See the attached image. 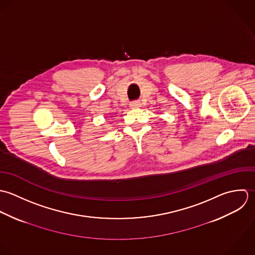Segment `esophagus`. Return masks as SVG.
Here are the masks:
<instances>
[{"label":"esophagus","instance_id":"1","mask_svg":"<svg viewBox=\"0 0 255 255\" xmlns=\"http://www.w3.org/2000/svg\"><path fill=\"white\" fill-rule=\"evenodd\" d=\"M130 107L132 109H136V108H139L141 107V102H133L130 103Z\"/></svg>","mask_w":255,"mask_h":255}]
</instances>
